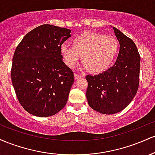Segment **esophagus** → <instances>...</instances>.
<instances>
[{"label": "esophagus", "mask_w": 155, "mask_h": 155, "mask_svg": "<svg viewBox=\"0 0 155 155\" xmlns=\"http://www.w3.org/2000/svg\"><path fill=\"white\" fill-rule=\"evenodd\" d=\"M81 77H82L81 75H79V74H74V78H75V79H80Z\"/></svg>", "instance_id": "esophagus-1"}]
</instances>
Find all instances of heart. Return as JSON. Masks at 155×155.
<instances>
[{"instance_id":"obj_1","label":"heart","mask_w":155,"mask_h":155,"mask_svg":"<svg viewBox=\"0 0 155 155\" xmlns=\"http://www.w3.org/2000/svg\"><path fill=\"white\" fill-rule=\"evenodd\" d=\"M119 51L118 41L111 35L87 32L73 40V46L63 44L60 54L67 66L74 68L82 56L84 67L92 72H102L113 63Z\"/></svg>"}]
</instances>
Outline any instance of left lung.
Segmentation results:
<instances>
[{"label":"left lung","mask_w":155,"mask_h":155,"mask_svg":"<svg viewBox=\"0 0 155 155\" xmlns=\"http://www.w3.org/2000/svg\"><path fill=\"white\" fill-rule=\"evenodd\" d=\"M120 43L116 63L100 74L86 76L89 106L104 114L125 108L136 95L139 84L140 58L132 39L112 27Z\"/></svg>","instance_id":"8db88e82"}]
</instances>
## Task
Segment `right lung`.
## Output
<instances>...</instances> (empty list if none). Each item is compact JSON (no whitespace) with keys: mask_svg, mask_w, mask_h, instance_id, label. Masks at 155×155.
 Masks as SVG:
<instances>
[{"mask_svg":"<svg viewBox=\"0 0 155 155\" xmlns=\"http://www.w3.org/2000/svg\"><path fill=\"white\" fill-rule=\"evenodd\" d=\"M71 32L42 25L27 33L16 48L12 84L19 102L32 115L52 116L66 104L74 76L63 61L60 47Z\"/></svg>","mask_w":155,"mask_h":155,"instance_id":"right-lung-1","label":"right lung"}]
</instances>
